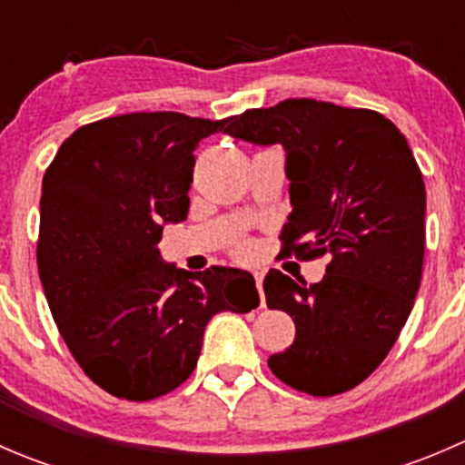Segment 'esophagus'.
<instances>
[{"instance_id": "34e87169", "label": "esophagus", "mask_w": 465, "mask_h": 465, "mask_svg": "<svg viewBox=\"0 0 465 465\" xmlns=\"http://www.w3.org/2000/svg\"><path fill=\"white\" fill-rule=\"evenodd\" d=\"M252 274H254L256 288H259V294H261V303H265V294H262V279H265V274H262L261 270H254V272H252Z\"/></svg>"}]
</instances>
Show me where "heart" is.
Segmentation results:
<instances>
[{
  "instance_id": "obj_1",
  "label": "heart",
  "mask_w": 465,
  "mask_h": 465,
  "mask_svg": "<svg viewBox=\"0 0 465 465\" xmlns=\"http://www.w3.org/2000/svg\"><path fill=\"white\" fill-rule=\"evenodd\" d=\"M236 254L250 256V254H252V245H250V242H247V241L238 242V245H236Z\"/></svg>"
}]
</instances>
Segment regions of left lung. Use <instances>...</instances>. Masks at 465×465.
<instances>
[{
    "mask_svg": "<svg viewBox=\"0 0 465 465\" xmlns=\"http://www.w3.org/2000/svg\"><path fill=\"white\" fill-rule=\"evenodd\" d=\"M224 133L285 148L292 213L283 254L323 259L320 283L270 270L272 311L297 326L272 373L297 391L337 396L358 387L396 344L420 288L425 184L405 134L384 114L315 98L229 116Z\"/></svg>",
    "mask_w": 465,
    "mask_h": 465,
    "instance_id": "obj_1",
    "label": "left lung"
}]
</instances>
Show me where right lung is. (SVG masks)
<instances>
[{
  "label": "right lung",
  "mask_w": 465,
  "mask_h": 465,
  "mask_svg": "<svg viewBox=\"0 0 465 465\" xmlns=\"http://www.w3.org/2000/svg\"><path fill=\"white\" fill-rule=\"evenodd\" d=\"M229 119L134 112L78 128L42 180L37 272L85 376L125 401L180 387L206 323L259 306L254 276L177 270L159 256L166 223L189 213L193 150Z\"/></svg>",
  "instance_id": "add662e5"
}]
</instances>
